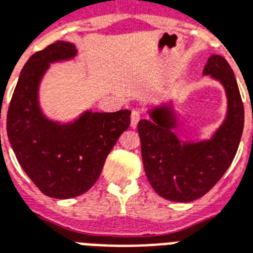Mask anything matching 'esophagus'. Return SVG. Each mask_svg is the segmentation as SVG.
<instances>
[{"label":"esophagus","mask_w":253,"mask_h":253,"mask_svg":"<svg viewBox=\"0 0 253 253\" xmlns=\"http://www.w3.org/2000/svg\"><path fill=\"white\" fill-rule=\"evenodd\" d=\"M139 121V112L136 110L132 111V115H130V125H132V128H136L137 124H138Z\"/></svg>","instance_id":"34e87169"}]
</instances>
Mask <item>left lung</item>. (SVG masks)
Masks as SVG:
<instances>
[{"mask_svg":"<svg viewBox=\"0 0 253 253\" xmlns=\"http://www.w3.org/2000/svg\"><path fill=\"white\" fill-rule=\"evenodd\" d=\"M203 74L218 81L227 98L225 120L210 138L183 141L176 136L172 100L153 107L150 119L137 125L147 179L169 201L191 203L208 193L231 165L243 133V103L229 62L213 54Z\"/></svg>","mask_w":253,"mask_h":253,"instance_id":"1","label":"left lung"}]
</instances>
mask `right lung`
<instances>
[{"mask_svg":"<svg viewBox=\"0 0 253 253\" xmlns=\"http://www.w3.org/2000/svg\"><path fill=\"white\" fill-rule=\"evenodd\" d=\"M77 56L69 42L36 52L23 66L7 111V137L19 165L44 195L72 199L96 183L107 155L130 125V111L87 110L69 123L45 116L39 87L50 64Z\"/></svg>","mask_w":253,"mask_h":253,"instance_id":"add662e5","label":"right lung"}]
</instances>
